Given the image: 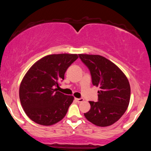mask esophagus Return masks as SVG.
<instances>
[{
  "label": "esophagus",
  "instance_id": "esophagus-1",
  "mask_svg": "<svg viewBox=\"0 0 151 151\" xmlns=\"http://www.w3.org/2000/svg\"><path fill=\"white\" fill-rule=\"evenodd\" d=\"M76 101H77L78 103H80V102L84 101V99L80 98V99H76Z\"/></svg>",
  "mask_w": 151,
  "mask_h": 151
}]
</instances>
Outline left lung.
I'll use <instances>...</instances> for the list:
<instances>
[{"instance_id":"obj_1","label":"left lung","mask_w":151,"mask_h":151,"mask_svg":"<svg viewBox=\"0 0 151 151\" xmlns=\"http://www.w3.org/2000/svg\"><path fill=\"white\" fill-rule=\"evenodd\" d=\"M89 68L93 86H99L98 101H89L91 109L84 114L94 125L105 127L114 124L129 106L131 87L124 72L108 59L97 55L79 54Z\"/></svg>"}]
</instances>
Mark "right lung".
<instances>
[{"label":"right lung","mask_w":151,"mask_h":151,"mask_svg":"<svg viewBox=\"0 0 151 151\" xmlns=\"http://www.w3.org/2000/svg\"><path fill=\"white\" fill-rule=\"evenodd\" d=\"M76 54L47 55L29 69L20 83L19 96L25 114L40 125L51 126L65 116L74 96L57 91Z\"/></svg>","instance_id":"right-lung-1"}]
</instances>
